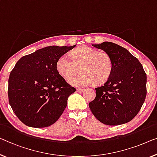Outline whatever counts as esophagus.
<instances>
[{
  "instance_id": "obj_1",
  "label": "esophagus",
  "mask_w": 157,
  "mask_h": 157,
  "mask_svg": "<svg viewBox=\"0 0 157 157\" xmlns=\"http://www.w3.org/2000/svg\"><path fill=\"white\" fill-rule=\"evenodd\" d=\"M83 91H84L83 89H79V88L77 89V92H78V93H82V92H83Z\"/></svg>"
}]
</instances>
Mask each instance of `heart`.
<instances>
[{"instance_id":"1","label":"heart","mask_w":157,"mask_h":157,"mask_svg":"<svg viewBox=\"0 0 157 157\" xmlns=\"http://www.w3.org/2000/svg\"><path fill=\"white\" fill-rule=\"evenodd\" d=\"M63 55L56 62V69L60 76L68 79L78 72L81 73L68 79L72 86L82 87L95 82H106L113 71V65L108 53L87 46H82Z\"/></svg>"}]
</instances>
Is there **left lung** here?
Segmentation results:
<instances>
[{"instance_id": "1", "label": "left lung", "mask_w": 157, "mask_h": 157, "mask_svg": "<svg viewBox=\"0 0 157 157\" xmlns=\"http://www.w3.org/2000/svg\"><path fill=\"white\" fill-rule=\"evenodd\" d=\"M92 46L108 53L113 68L108 80L95 88V99L89 104L91 111L105 125L128 123L145 100L147 75L143 67L137 58L118 44L105 41Z\"/></svg>"}]
</instances>
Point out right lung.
I'll use <instances>...</instances> for the list:
<instances>
[{
	"label": "right lung",
	"instance_id": "add662e5",
	"mask_svg": "<svg viewBox=\"0 0 157 157\" xmlns=\"http://www.w3.org/2000/svg\"><path fill=\"white\" fill-rule=\"evenodd\" d=\"M75 46H47L15 64L8 79L9 104L25 125L48 127L63 113L69 96L76 90L60 75L56 62Z\"/></svg>",
	"mask_w": 157,
	"mask_h": 157
}]
</instances>
